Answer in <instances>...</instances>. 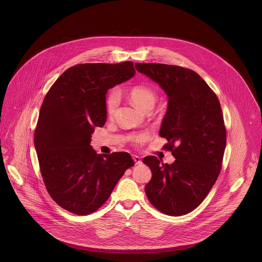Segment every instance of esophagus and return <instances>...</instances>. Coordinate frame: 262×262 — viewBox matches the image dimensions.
<instances>
[{
  "instance_id": "1",
  "label": "esophagus",
  "mask_w": 262,
  "mask_h": 262,
  "mask_svg": "<svg viewBox=\"0 0 262 262\" xmlns=\"http://www.w3.org/2000/svg\"><path fill=\"white\" fill-rule=\"evenodd\" d=\"M132 158H133V160H134L135 164H141V163H142V160L140 159V157H139V156H137V155H133V156H132Z\"/></svg>"
}]
</instances>
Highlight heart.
I'll return each instance as SVG.
<instances>
[{
	"label": "heart",
	"instance_id": "heart-1",
	"mask_svg": "<svg viewBox=\"0 0 262 262\" xmlns=\"http://www.w3.org/2000/svg\"><path fill=\"white\" fill-rule=\"evenodd\" d=\"M130 98L132 102L142 111H145L148 108H153V106L156 103L157 96L154 91H152L149 88L144 85H136L131 89L130 91ZM119 102V95L116 91H113L108 98L106 103V110L108 115H113L117 109ZM149 137V134L147 132H141L132 137V140L136 143H142L146 141Z\"/></svg>",
	"mask_w": 262,
	"mask_h": 262
}]
</instances>
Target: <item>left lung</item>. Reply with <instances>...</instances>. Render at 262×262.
<instances>
[{
  "mask_svg": "<svg viewBox=\"0 0 262 262\" xmlns=\"http://www.w3.org/2000/svg\"><path fill=\"white\" fill-rule=\"evenodd\" d=\"M135 69L167 95L159 135L176 158L172 164L155 156L143 158L152 172L146 195L168 216L186 215L205 200L221 170L226 129L220 102L193 71L162 63H136Z\"/></svg>",
  "mask_w": 262,
  "mask_h": 262,
  "instance_id": "left-lung-1",
  "label": "left lung"
}]
</instances>
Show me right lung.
Masks as SVG:
<instances>
[{
	"label": "right lung",
	"instance_id": "right-lung-1",
	"mask_svg": "<svg viewBox=\"0 0 262 262\" xmlns=\"http://www.w3.org/2000/svg\"><path fill=\"white\" fill-rule=\"evenodd\" d=\"M134 75L132 61L77 64L44 98L34 134L40 171L50 196L71 213L97 211L134 165L127 152L101 155L91 146L94 128L106 123L108 90Z\"/></svg>",
	"mask_w": 262,
	"mask_h": 262
}]
</instances>
